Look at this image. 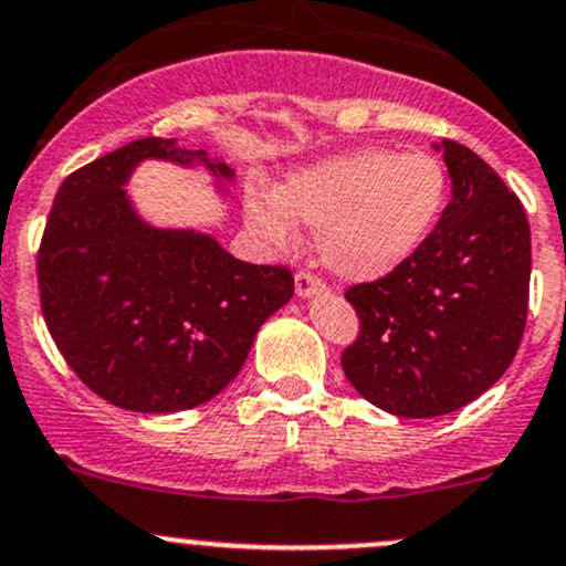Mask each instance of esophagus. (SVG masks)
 <instances>
[{
  "label": "esophagus",
  "instance_id": "obj_1",
  "mask_svg": "<svg viewBox=\"0 0 566 566\" xmlns=\"http://www.w3.org/2000/svg\"><path fill=\"white\" fill-rule=\"evenodd\" d=\"M294 285H296V296L300 300H313V296L324 294L326 285L318 281L316 275H311V272H300V275L294 277Z\"/></svg>",
  "mask_w": 566,
  "mask_h": 566
}]
</instances>
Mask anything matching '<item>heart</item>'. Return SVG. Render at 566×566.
Instances as JSON below:
<instances>
[{"label":"heart","instance_id":"obj_1","mask_svg":"<svg viewBox=\"0 0 566 566\" xmlns=\"http://www.w3.org/2000/svg\"><path fill=\"white\" fill-rule=\"evenodd\" d=\"M450 193L444 163L430 153L365 147L291 174L281 196L255 188L248 214L270 242L316 229L318 259L346 281L387 277L417 255L439 226Z\"/></svg>","mask_w":566,"mask_h":566}]
</instances>
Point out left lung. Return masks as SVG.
Instances as JSON below:
<instances>
[{"label": "left lung", "instance_id": "8db88e82", "mask_svg": "<svg viewBox=\"0 0 566 566\" xmlns=\"http://www.w3.org/2000/svg\"><path fill=\"white\" fill-rule=\"evenodd\" d=\"M444 155L452 198L428 242L395 272L346 291L359 337L343 373L376 409L441 417L493 387L526 329L532 231L504 179L463 144Z\"/></svg>", "mask_w": 566, "mask_h": 566}]
</instances>
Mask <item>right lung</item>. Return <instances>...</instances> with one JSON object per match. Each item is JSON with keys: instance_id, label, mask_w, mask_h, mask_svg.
I'll use <instances>...</instances> for the list:
<instances>
[{"instance_id": "obj_1", "label": "right lung", "mask_w": 566, "mask_h": 566, "mask_svg": "<svg viewBox=\"0 0 566 566\" xmlns=\"http://www.w3.org/2000/svg\"><path fill=\"white\" fill-rule=\"evenodd\" d=\"M147 160L203 171L234 198L237 171L177 138H138L62 182L38 255L40 305L75 376L119 409L174 413L240 376L261 324L289 305L285 266L234 259L212 234L144 218L127 182Z\"/></svg>"}]
</instances>
